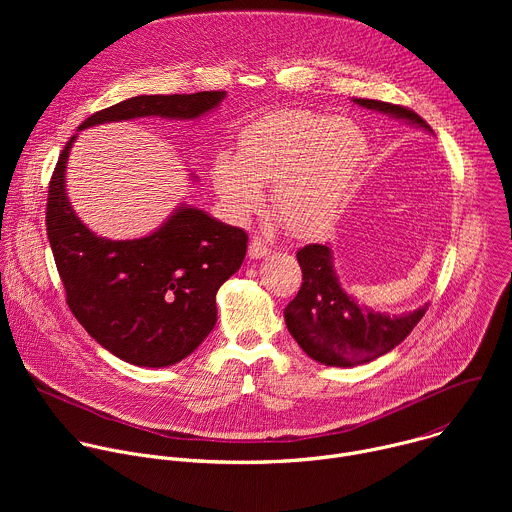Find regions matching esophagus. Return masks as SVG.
I'll list each match as a JSON object with an SVG mask.
<instances>
[{
	"instance_id": "1",
	"label": "esophagus",
	"mask_w": 512,
	"mask_h": 512,
	"mask_svg": "<svg viewBox=\"0 0 512 512\" xmlns=\"http://www.w3.org/2000/svg\"><path fill=\"white\" fill-rule=\"evenodd\" d=\"M271 253V247L261 239V237H253L249 243V257L251 259H261L265 255Z\"/></svg>"
}]
</instances>
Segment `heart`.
Listing matches in <instances>:
<instances>
[{
    "instance_id": "1",
    "label": "heart",
    "mask_w": 512,
    "mask_h": 512,
    "mask_svg": "<svg viewBox=\"0 0 512 512\" xmlns=\"http://www.w3.org/2000/svg\"><path fill=\"white\" fill-rule=\"evenodd\" d=\"M367 158V139L334 113L287 109L247 125L237 160L221 156L214 186L231 212L247 218L265 204L261 186H275V210L300 237L328 231L342 214Z\"/></svg>"
}]
</instances>
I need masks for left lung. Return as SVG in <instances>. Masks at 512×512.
I'll return each instance as SVG.
<instances>
[{"mask_svg": "<svg viewBox=\"0 0 512 512\" xmlns=\"http://www.w3.org/2000/svg\"><path fill=\"white\" fill-rule=\"evenodd\" d=\"M354 103L431 131L427 121L409 107L375 99H354ZM298 263L302 287L283 312L285 326L310 358L328 367H354L387 354L409 336L427 312L429 304L401 316L360 306L342 289L332 267V251L326 245L302 247Z\"/></svg>", "mask_w": 512, "mask_h": 512, "instance_id": "8db88e82", "label": "left lung"}]
</instances>
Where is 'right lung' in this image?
Segmentation results:
<instances>
[{
  "label": "right lung",
  "instance_id": "right-lung-1",
  "mask_svg": "<svg viewBox=\"0 0 512 512\" xmlns=\"http://www.w3.org/2000/svg\"><path fill=\"white\" fill-rule=\"evenodd\" d=\"M225 95H139L93 113L79 129L152 115L196 119ZM75 137L60 152L46 202V233L66 304L111 354L137 367H170L194 352L214 328L216 291L241 267L249 237L190 206H180L150 237H97L79 221L64 190Z\"/></svg>",
  "mask_w": 512,
  "mask_h": 512
}]
</instances>
